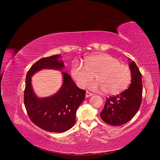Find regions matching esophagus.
<instances>
[{"instance_id": "obj_1", "label": "esophagus", "mask_w": 160, "mask_h": 160, "mask_svg": "<svg viewBox=\"0 0 160 160\" xmlns=\"http://www.w3.org/2000/svg\"><path fill=\"white\" fill-rule=\"evenodd\" d=\"M86 97L87 98H88V97H90V96H93V94L92 93H90V92H86Z\"/></svg>"}]
</instances>
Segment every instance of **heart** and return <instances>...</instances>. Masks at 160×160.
Returning <instances> with one entry per match:
<instances>
[{"label":"heart","instance_id":"1","mask_svg":"<svg viewBox=\"0 0 160 160\" xmlns=\"http://www.w3.org/2000/svg\"><path fill=\"white\" fill-rule=\"evenodd\" d=\"M71 75L81 88H84L94 79L95 75L97 81L90 83L88 88L103 90L105 94L111 96L124 91L130 85L132 78L130 68L107 53L88 57L84 66L75 62L72 67Z\"/></svg>","mask_w":160,"mask_h":160}]
</instances>
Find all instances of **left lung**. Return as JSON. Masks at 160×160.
Here are the masks:
<instances>
[{
	"instance_id": "obj_1",
	"label": "left lung",
	"mask_w": 160,
	"mask_h": 160,
	"mask_svg": "<svg viewBox=\"0 0 160 160\" xmlns=\"http://www.w3.org/2000/svg\"><path fill=\"white\" fill-rule=\"evenodd\" d=\"M130 59V58H129ZM132 78L129 88L119 95L106 98L102 119L111 126L122 125L130 121L138 111L142 101V74L134 61L129 63Z\"/></svg>"
}]
</instances>
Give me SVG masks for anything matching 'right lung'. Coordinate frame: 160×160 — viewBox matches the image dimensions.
<instances>
[{
    "instance_id": "add662e5",
    "label": "right lung",
    "mask_w": 160,
    "mask_h": 160,
    "mask_svg": "<svg viewBox=\"0 0 160 160\" xmlns=\"http://www.w3.org/2000/svg\"><path fill=\"white\" fill-rule=\"evenodd\" d=\"M60 57L57 55L40 59L30 68L25 80L24 103L28 115L34 124L50 132H64L73 126L76 111L86 94L85 90L77 87L69 75L62 72V85L56 94L42 98L36 95L31 78L43 69L61 71L64 64Z\"/></svg>"
}]
</instances>
